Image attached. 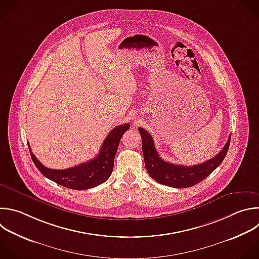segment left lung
I'll use <instances>...</instances> for the list:
<instances>
[{"label": "left lung", "instance_id": "8db88e82", "mask_svg": "<svg viewBox=\"0 0 259 259\" xmlns=\"http://www.w3.org/2000/svg\"><path fill=\"white\" fill-rule=\"evenodd\" d=\"M142 138V152L147 173L159 184L174 188L194 186L209 176L224 160L231 141L229 136L226 145L212 158L195 165H180L163 160L157 153L153 139L143 128H138Z\"/></svg>", "mask_w": 259, "mask_h": 259}]
</instances>
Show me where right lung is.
Masks as SVG:
<instances>
[{
  "instance_id": "right-lung-1",
  "label": "right lung",
  "mask_w": 259,
  "mask_h": 259,
  "mask_svg": "<svg viewBox=\"0 0 259 259\" xmlns=\"http://www.w3.org/2000/svg\"><path fill=\"white\" fill-rule=\"evenodd\" d=\"M129 128V124L117 126L109 133L95 158L65 169H54L45 166L32 153L29 145L28 148L32 161L45 177L69 189L86 190L97 187L110 178L120 140Z\"/></svg>"
}]
</instances>
